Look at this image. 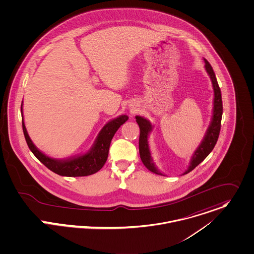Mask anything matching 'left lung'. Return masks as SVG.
<instances>
[{
  "mask_svg": "<svg viewBox=\"0 0 254 254\" xmlns=\"http://www.w3.org/2000/svg\"><path fill=\"white\" fill-rule=\"evenodd\" d=\"M205 62V70L208 73L211 82H212V86L214 89V102H213V116H212V121L211 124L206 131V134L201 141L200 145L197 147V150L195 151L192 161L190 163V166L188 169L184 172V174L189 173L193 169L199 165L208 155L209 153L213 150L216 142L218 140V136L220 133V128H221V119H222V113H223V105H222V97H221V90L220 87L217 83L214 71L211 67V65L208 63L206 59H204ZM136 122L139 126L140 128V136H139V154H140L141 161L144 164V166L149 169L150 171L163 175L162 172H160L157 168L155 167L153 160L151 158V153L149 150V145H148V135L149 132L152 130V126L149 121L146 119L136 116Z\"/></svg>",
  "mask_w": 254,
  "mask_h": 254,
  "instance_id": "1",
  "label": "left lung"
}]
</instances>
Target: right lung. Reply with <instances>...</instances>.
Here are the masks:
<instances>
[{"label": "right lung", "instance_id": "1", "mask_svg": "<svg viewBox=\"0 0 254 254\" xmlns=\"http://www.w3.org/2000/svg\"><path fill=\"white\" fill-rule=\"evenodd\" d=\"M21 113H22V105H21ZM128 117L126 115H122L117 119H114L108 124H106L103 128L100 130L94 145L83 156L73 158L66 161H60L52 159L41 151H39L36 146L33 144L32 140L29 137L23 118H22V128L23 133L25 136V140L27 142L29 149L35 155V157L44 164L47 168L54 171L55 173L62 175V176H69V177H76V176H86L97 172L98 170L102 169L104 164L107 161L108 153L111 140L113 138L116 131L119 127L127 121Z\"/></svg>", "mask_w": 254, "mask_h": 254}]
</instances>
